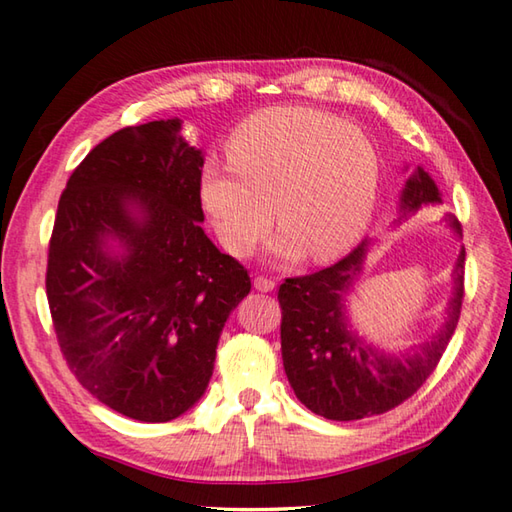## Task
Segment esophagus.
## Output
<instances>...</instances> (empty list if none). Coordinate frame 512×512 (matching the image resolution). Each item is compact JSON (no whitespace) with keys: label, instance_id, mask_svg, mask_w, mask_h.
Listing matches in <instances>:
<instances>
[{"label":"esophagus","instance_id":"obj_1","mask_svg":"<svg viewBox=\"0 0 512 512\" xmlns=\"http://www.w3.org/2000/svg\"><path fill=\"white\" fill-rule=\"evenodd\" d=\"M254 288L258 292H272L276 288V281L274 279H267V276H256Z\"/></svg>","mask_w":512,"mask_h":512}]
</instances>
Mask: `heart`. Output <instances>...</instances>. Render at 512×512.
Wrapping results in <instances>:
<instances>
[{
    "instance_id": "1",
    "label": "heart",
    "mask_w": 512,
    "mask_h": 512,
    "mask_svg": "<svg viewBox=\"0 0 512 512\" xmlns=\"http://www.w3.org/2000/svg\"><path fill=\"white\" fill-rule=\"evenodd\" d=\"M229 164H206L202 202L224 249L245 256L272 222L281 256L330 261L364 236L380 191V157L337 116L279 105L249 116L229 141ZM275 211H271V206Z\"/></svg>"
}]
</instances>
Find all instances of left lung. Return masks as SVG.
<instances>
[{"mask_svg":"<svg viewBox=\"0 0 512 512\" xmlns=\"http://www.w3.org/2000/svg\"><path fill=\"white\" fill-rule=\"evenodd\" d=\"M441 195L423 168L402 191V218ZM445 220L461 233L452 213ZM369 242H360L342 261L306 276L285 279L279 288L281 353L297 398L328 420H360L396 409L436 371L456 330L463 306L465 249L454 267V297L441 333L420 351L384 355L366 346L346 321V292L353 288Z\"/></svg>","mask_w":512,"mask_h":512,"instance_id":"8db88e82","label":"left lung"}]
</instances>
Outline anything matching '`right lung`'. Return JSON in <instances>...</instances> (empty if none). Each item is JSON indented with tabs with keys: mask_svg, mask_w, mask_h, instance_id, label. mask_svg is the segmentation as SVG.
Wrapping results in <instances>:
<instances>
[{
	"mask_svg": "<svg viewBox=\"0 0 512 512\" xmlns=\"http://www.w3.org/2000/svg\"><path fill=\"white\" fill-rule=\"evenodd\" d=\"M202 166L177 119L128 125L76 166L53 222L44 283L60 353L85 391L139 423L202 398L224 321L251 290L200 227ZM107 237L123 255L106 254Z\"/></svg>",
	"mask_w": 512,
	"mask_h": 512,
	"instance_id": "add662e5",
	"label": "right lung"
}]
</instances>
